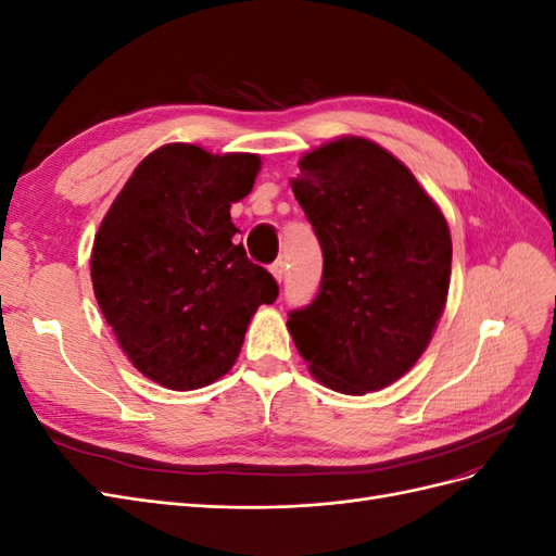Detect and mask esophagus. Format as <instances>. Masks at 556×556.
Returning <instances> with one entry per match:
<instances>
[{
  "mask_svg": "<svg viewBox=\"0 0 556 556\" xmlns=\"http://www.w3.org/2000/svg\"><path fill=\"white\" fill-rule=\"evenodd\" d=\"M271 274H274V278L280 282V280L285 278V274H288V266H285L282 260H276V262L271 264Z\"/></svg>",
  "mask_w": 556,
  "mask_h": 556,
  "instance_id": "esophagus-1",
  "label": "esophagus"
}]
</instances>
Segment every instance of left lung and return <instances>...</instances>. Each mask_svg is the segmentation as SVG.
<instances>
[{
	"mask_svg": "<svg viewBox=\"0 0 556 556\" xmlns=\"http://www.w3.org/2000/svg\"><path fill=\"white\" fill-rule=\"evenodd\" d=\"M292 190L323 248L315 299L288 327L311 374L343 394L382 390L419 359L450 288L443 213L374 141L339 139L299 162Z\"/></svg>",
	"mask_w": 556,
	"mask_h": 556,
	"instance_id": "left-lung-1",
	"label": "left lung"
}]
</instances>
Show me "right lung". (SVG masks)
Listing matches in <instances>:
<instances>
[{
    "label": "right lung",
    "instance_id": "1",
    "mask_svg": "<svg viewBox=\"0 0 556 556\" xmlns=\"http://www.w3.org/2000/svg\"><path fill=\"white\" fill-rule=\"evenodd\" d=\"M257 172V155L162 146L134 169L97 231V304L131 364L169 390L223 378L250 317L278 296L229 215Z\"/></svg>",
    "mask_w": 556,
    "mask_h": 556
}]
</instances>
